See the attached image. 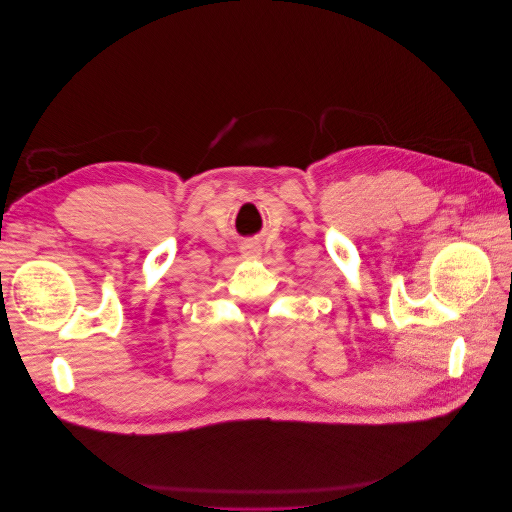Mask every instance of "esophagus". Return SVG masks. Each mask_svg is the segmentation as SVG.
Listing matches in <instances>:
<instances>
[{
  "label": "esophagus",
  "instance_id": "1",
  "mask_svg": "<svg viewBox=\"0 0 512 512\" xmlns=\"http://www.w3.org/2000/svg\"><path fill=\"white\" fill-rule=\"evenodd\" d=\"M245 256H250V258H256L258 254H260V250H258V247H252V245H247L245 247V252H243Z\"/></svg>",
  "mask_w": 512,
  "mask_h": 512
}]
</instances>
